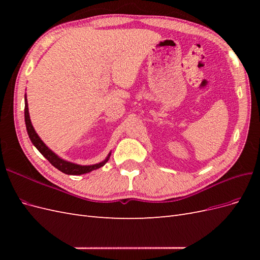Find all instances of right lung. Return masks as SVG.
<instances>
[{"label":"right lung","mask_w":260,"mask_h":260,"mask_svg":"<svg viewBox=\"0 0 260 260\" xmlns=\"http://www.w3.org/2000/svg\"><path fill=\"white\" fill-rule=\"evenodd\" d=\"M25 122H26L28 136L31 140V142H32V144L38 148V151L40 152L55 168H57L59 171L64 172V174H66V175L78 176V175L88 174V172H90L92 170H95V169L103 167L104 165L108 161L109 156H111V153H109L103 161H101L95 165H90V166H81V165H77V164L61 159L60 157H58L54 152H52L51 149L43 143V141L40 139V137L37 135L34 125H32V123H31V120H30L28 103H27L26 96H25Z\"/></svg>","instance_id":"right-lung-1"}]
</instances>
